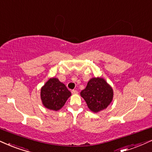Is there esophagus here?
Here are the masks:
<instances>
[{"instance_id":"obj_1","label":"esophagus","mask_w":152,"mask_h":152,"mask_svg":"<svg viewBox=\"0 0 152 152\" xmlns=\"http://www.w3.org/2000/svg\"><path fill=\"white\" fill-rule=\"evenodd\" d=\"M71 92H72V94H77V91L75 90V89H73V90L71 91Z\"/></svg>"}]
</instances>
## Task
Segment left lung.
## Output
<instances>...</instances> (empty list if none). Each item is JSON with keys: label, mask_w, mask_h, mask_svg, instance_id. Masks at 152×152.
I'll return each mask as SVG.
<instances>
[{"label": "left lung", "mask_w": 152, "mask_h": 152, "mask_svg": "<svg viewBox=\"0 0 152 152\" xmlns=\"http://www.w3.org/2000/svg\"><path fill=\"white\" fill-rule=\"evenodd\" d=\"M80 95L85 99L89 109L94 113H98L106 109L112 102L113 90L104 78L93 77L89 80Z\"/></svg>", "instance_id": "obj_1"}]
</instances>
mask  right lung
Here are the masks:
<instances>
[{
  "label": "right lung",
  "mask_w": 152,
  "mask_h": 152,
  "mask_svg": "<svg viewBox=\"0 0 152 152\" xmlns=\"http://www.w3.org/2000/svg\"><path fill=\"white\" fill-rule=\"evenodd\" d=\"M41 99L44 107L57 111L64 106L71 92L58 78H50L41 88Z\"/></svg>",
  "instance_id": "right-lung-1"
}]
</instances>
